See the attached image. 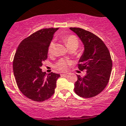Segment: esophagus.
I'll return each instance as SVG.
<instances>
[{"label":"esophagus","mask_w":126,"mask_h":126,"mask_svg":"<svg viewBox=\"0 0 126 126\" xmlns=\"http://www.w3.org/2000/svg\"><path fill=\"white\" fill-rule=\"evenodd\" d=\"M67 73H61V77H64V76L67 75Z\"/></svg>","instance_id":"obj_1"}]
</instances>
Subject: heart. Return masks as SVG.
<instances>
[{
	"label": "heart",
	"instance_id": "1",
	"mask_svg": "<svg viewBox=\"0 0 126 126\" xmlns=\"http://www.w3.org/2000/svg\"><path fill=\"white\" fill-rule=\"evenodd\" d=\"M65 45L67 47V48L70 49H75L76 50L79 46V41L77 37L74 35H67L66 37H64L63 38ZM55 43L53 40H52L49 42L47 47V52L49 55H51L53 53V49ZM69 65H70V62L65 59H60L57 61L55 64L53 65V67L56 70L61 71V72H64L68 69Z\"/></svg>",
	"mask_w": 126,
	"mask_h": 126
}]
</instances>
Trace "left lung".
Here are the masks:
<instances>
[{"label": "left lung", "mask_w": 126, "mask_h": 126, "mask_svg": "<svg viewBox=\"0 0 126 126\" xmlns=\"http://www.w3.org/2000/svg\"><path fill=\"white\" fill-rule=\"evenodd\" d=\"M84 45V52L79 60V70H86L83 77L77 75L74 91L83 98H91L100 93L110 80L112 69L110 53L102 40L91 32L79 28H70Z\"/></svg>", "instance_id": "left-lung-1"}]
</instances>
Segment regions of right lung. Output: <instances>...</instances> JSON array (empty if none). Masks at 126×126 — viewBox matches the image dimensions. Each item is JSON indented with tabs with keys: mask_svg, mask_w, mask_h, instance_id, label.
Listing matches in <instances>:
<instances>
[{
	"mask_svg": "<svg viewBox=\"0 0 126 126\" xmlns=\"http://www.w3.org/2000/svg\"><path fill=\"white\" fill-rule=\"evenodd\" d=\"M59 28H45L24 38L18 46L13 62V73L18 89L27 98L43 102L55 93L60 75H47L40 68L47 59V47Z\"/></svg>",
	"mask_w": 126,
	"mask_h": 126,
	"instance_id": "1",
	"label": "right lung"
}]
</instances>
